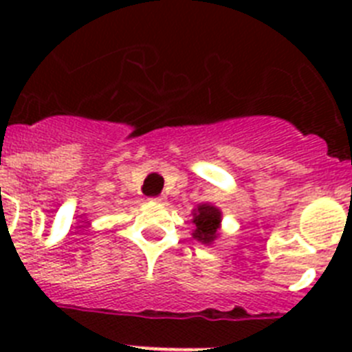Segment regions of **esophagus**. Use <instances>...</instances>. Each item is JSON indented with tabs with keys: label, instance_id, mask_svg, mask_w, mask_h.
<instances>
[{
	"label": "esophagus",
	"instance_id": "esophagus-1",
	"mask_svg": "<svg viewBox=\"0 0 352 352\" xmlns=\"http://www.w3.org/2000/svg\"><path fill=\"white\" fill-rule=\"evenodd\" d=\"M167 201L166 195H158V197H153L151 199V203H157V204H164Z\"/></svg>",
	"mask_w": 352,
	"mask_h": 352
}]
</instances>
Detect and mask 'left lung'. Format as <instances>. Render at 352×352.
<instances>
[{"label": "left lung", "mask_w": 352, "mask_h": 352, "mask_svg": "<svg viewBox=\"0 0 352 352\" xmlns=\"http://www.w3.org/2000/svg\"><path fill=\"white\" fill-rule=\"evenodd\" d=\"M192 223L194 231L192 238L201 241L203 245H211L220 236L222 227V211L214 204L203 203L192 211Z\"/></svg>", "instance_id": "8db88e82"}]
</instances>
